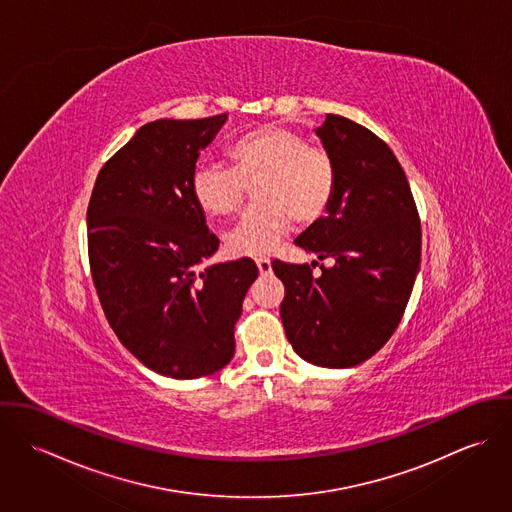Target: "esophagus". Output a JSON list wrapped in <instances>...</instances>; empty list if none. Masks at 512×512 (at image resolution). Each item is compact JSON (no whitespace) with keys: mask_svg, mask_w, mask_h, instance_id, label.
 <instances>
[{"mask_svg":"<svg viewBox=\"0 0 512 512\" xmlns=\"http://www.w3.org/2000/svg\"><path fill=\"white\" fill-rule=\"evenodd\" d=\"M256 266L262 276H268L272 272V262L268 258H256Z\"/></svg>","mask_w":512,"mask_h":512,"instance_id":"34e87169","label":"esophagus"}]
</instances>
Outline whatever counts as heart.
<instances>
[{
  "mask_svg": "<svg viewBox=\"0 0 512 512\" xmlns=\"http://www.w3.org/2000/svg\"><path fill=\"white\" fill-rule=\"evenodd\" d=\"M230 169L203 163L191 177L197 207L215 219L232 217L246 187L254 188V205L226 234L232 256H266L276 250L292 220L309 224L329 209L337 169L321 147L309 146L292 128L268 124L256 128L228 147Z\"/></svg>",
  "mask_w": 512,
  "mask_h": 512,
  "instance_id": "obj_1",
  "label": "heart"
}]
</instances>
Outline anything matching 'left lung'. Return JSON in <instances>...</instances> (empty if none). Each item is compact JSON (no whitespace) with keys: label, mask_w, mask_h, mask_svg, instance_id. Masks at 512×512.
Here are the masks:
<instances>
[{"label":"left lung","mask_w":512,"mask_h":512,"mask_svg":"<svg viewBox=\"0 0 512 512\" xmlns=\"http://www.w3.org/2000/svg\"><path fill=\"white\" fill-rule=\"evenodd\" d=\"M337 169L327 217L295 244L329 260L272 262L286 295L282 323L307 363L349 368L370 359L396 331L414 288L422 228L410 183L392 149L365 126L335 114L315 130Z\"/></svg>","instance_id":"8db88e82"}]
</instances>
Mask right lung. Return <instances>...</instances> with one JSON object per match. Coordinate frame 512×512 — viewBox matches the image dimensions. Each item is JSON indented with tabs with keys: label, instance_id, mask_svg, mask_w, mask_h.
<instances>
[{
	"label": "right lung",
	"instance_id": "right-lung-1",
	"mask_svg": "<svg viewBox=\"0 0 512 512\" xmlns=\"http://www.w3.org/2000/svg\"><path fill=\"white\" fill-rule=\"evenodd\" d=\"M228 114L155 120L100 169L88 203V260L120 343L169 378L215 374L258 268L250 258L199 266L219 250L191 195L201 149Z\"/></svg>",
	"mask_w": 512,
	"mask_h": 512
}]
</instances>
